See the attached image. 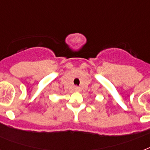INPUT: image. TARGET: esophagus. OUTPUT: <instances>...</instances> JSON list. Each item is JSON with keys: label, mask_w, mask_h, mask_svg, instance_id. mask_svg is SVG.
<instances>
[{"label": "esophagus", "mask_w": 150, "mask_h": 150, "mask_svg": "<svg viewBox=\"0 0 150 150\" xmlns=\"http://www.w3.org/2000/svg\"><path fill=\"white\" fill-rule=\"evenodd\" d=\"M74 89H75V91H79V90H80V88H79V87H78V86H75V88H74Z\"/></svg>", "instance_id": "esophagus-1"}]
</instances>
